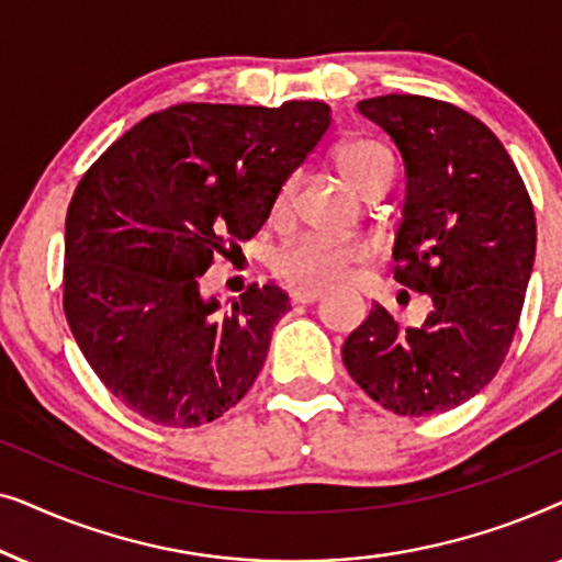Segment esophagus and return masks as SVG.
<instances>
[{
    "label": "esophagus",
    "instance_id": "esophagus-1",
    "mask_svg": "<svg viewBox=\"0 0 562 562\" xmlns=\"http://www.w3.org/2000/svg\"><path fill=\"white\" fill-rule=\"evenodd\" d=\"M322 299L319 289H294L291 291V302L294 304H314Z\"/></svg>",
    "mask_w": 562,
    "mask_h": 562
}]
</instances>
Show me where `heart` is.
<instances>
[{
    "label": "heart",
    "mask_w": 562,
    "mask_h": 562,
    "mask_svg": "<svg viewBox=\"0 0 562 562\" xmlns=\"http://www.w3.org/2000/svg\"><path fill=\"white\" fill-rule=\"evenodd\" d=\"M337 168L345 181L358 191L360 196L371 183L394 176V158L383 145L373 140H352L342 145L337 153ZM296 181L289 179L283 183L279 196L273 202V220H281L289 212L291 194H294ZM368 258V248L363 243H329L319 237H296L276 252L273 273L289 286L299 289H325L342 281L356 263Z\"/></svg>",
    "instance_id": "obj_1"
}]
</instances>
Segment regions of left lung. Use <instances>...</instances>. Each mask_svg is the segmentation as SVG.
I'll return each mask as SVG.
<instances>
[{
	"label": "left lung",
	"instance_id": "1",
	"mask_svg": "<svg viewBox=\"0 0 562 562\" xmlns=\"http://www.w3.org/2000/svg\"><path fill=\"white\" fill-rule=\"evenodd\" d=\"M404 158L394 279L432 312L402 327L381 304L342 345L352 381L383 409L429 417L494 379L509 352L535 263L527 187L502 140L456 104L417 94L358 102Z\"/></svg>",
	"mask_w": 562,
	"mask_h": 562
}]
</instances>
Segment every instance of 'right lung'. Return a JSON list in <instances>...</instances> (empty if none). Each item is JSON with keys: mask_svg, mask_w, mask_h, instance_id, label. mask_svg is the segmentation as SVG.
Segmentation results:
<instances>
[{"mask_svg": "<svg viewBox=\"0 0 562 562\" xmlns=\"http://www.w3.org/2000/svg\"><path fill=\"white\" fill-rule=\"evenodd\" d=\"M329 122L325 102L176 104L83 173L66 214L64 312L130 412L187 429L248 394L286 291L252 283L225 310L199 281L263 227Z\"/></svg>", "mask_w": 562, "mask_h": 562, "instance_id": "right-lung-1", "label": "right lung"}]
</instances>
